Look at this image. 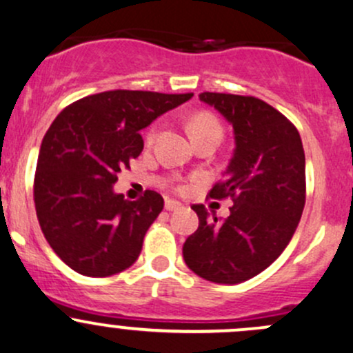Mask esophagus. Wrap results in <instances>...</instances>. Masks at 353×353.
Listing matches in <instances>:
<instances>
[{"mask_svg": "<svg viewBox=\"0 0 353 353\" xmlns=\"http://www.w3.org/2000/svg\"><path fill=\"white\" fill-rule=\"evenodd\" d=\"M164 208H165V211H179V209L183 208V204H181V203H177V201L168 199V201H165Z\"/></svg>", "mask_w": 353, "mask_h": 353, "instance_id": "1", "label": "esophagus"}]
</instances>
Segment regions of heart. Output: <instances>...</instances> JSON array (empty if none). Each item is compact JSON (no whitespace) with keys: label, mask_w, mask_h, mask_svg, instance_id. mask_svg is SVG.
<instances>
[{"label":"heart","mask_w":353,"mask_h":353,"mask_svg":"<svg viewBox=\"0 0 353 353\" xmlns=\"http://www.w3.org/2000/svg\"><path fill=\"white\" fill-rule=\"evenodd\" d=\"M189 132H191L192 139L199 137V135H206V134H223V129H221L219 120L209 114H197L191 119L189 122ZM159 134V127L154 125L150 127V130L145 135L147 144H152L154 141L157 139Z\"/></svg>","instance_id":"b5f03b06"}]
</instances>
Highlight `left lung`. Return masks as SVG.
Masks as SVG:
<instances>
[{
  "label": "left lung",
  "instance_id": "1",
  "mask_svg": "<svg viewBox=\"0 0 353 353\" xmlns=\"http://www.w3.org/2000/svg\"><path fill=\"white\" fill-rule=\"evenodd\" d=\"M234 130V154L226 176L209 191L233 199L230 216H209L192 204L199 228L185 239V265L212 283L236 285L274 261L295 234L307 197L305 152L296 127L256 97L199 94Z\"/></svg>",
  "mask_w": 353,
  "mask_h": 353
}]
</instances>
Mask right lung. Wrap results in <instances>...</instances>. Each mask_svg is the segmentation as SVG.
Returning a JSON list of instances; mask_svg holds the SVG:
<instances>
[{"mask_svg":"<svg viewBox=\"0 0 353 353\" xmlns=\"http://www.w3.org/2000/svg\"><path fill=\"white\" fill-rule=\"evenodd\" d=\"M192 94L110 90L65 107L46 130L33 183L37 218L65 265L103 278L132 266L164 208L156 191L115 194L120 169L144 149L141 130Z\"/></svg>","mask_w":353,"mask_h":353,"instance_id":"1","label":"right lung"}]
</instances>
